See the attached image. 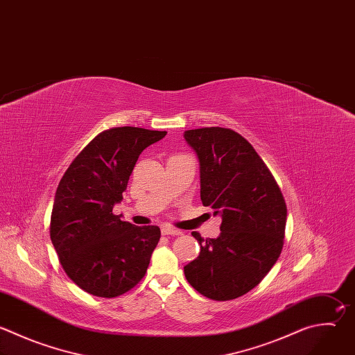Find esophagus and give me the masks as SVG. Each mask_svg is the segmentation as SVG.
Instances as JSON below:
<instances>
[{
    "label": "esophagus",
    "mask_w": 355,
    "mask_h": 355,
    "mask_svg": "<svg viewBox=\"0 0 355 355\" xmlns=\"http://www.w3.org/2000/svg\"><path fill=\"white\" fill-rule=\"evenodd\" d=\"M162 234L163 235H181L182 231L178 228H174L171 225H163L162 227Z\"/></svg>",
    "instance_id": "34e87169"
}]
</instances>
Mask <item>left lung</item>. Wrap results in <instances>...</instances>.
Segmentation results:
<instances>
[{
	"instance_id": "1",
	"label": "left lung",
	"mask_w": 355,
	"mask_h": 355,
	"mask_svg": "<svg viewBox=\"0 0 355 355\" xmlns=\"http://www.w3.org/2000/svg\"><path fill=\"white\" fill-rule=\"evenodd\" d=\"M200 163V199L221 216L217 239L192 235L199 257L184 266L188 283L214 301L239 298L270 272L284 245V196L252 145L228 128L189 130Z\"/></svg>"
}]
</instances>
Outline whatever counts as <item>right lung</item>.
Masks as SVG:
<instances>
[{"instance_id":"add662e5","label":"right lung","mask_w":355,"mask_h":355,"mask_svg":"<svg viewBox=\"0 0 355 355\" xmlns=\"http://www.w3.org/2000/svg\"><path fill=\"white\" fill-rule=\"evenodd\" d=\"M166 131L118 127L100 132L62 175L50 239L67 276L103 298L123 295L145 276L160 240L157 225L138 227L112 213L139 155Z\"/></svg>"}]
</instances>
